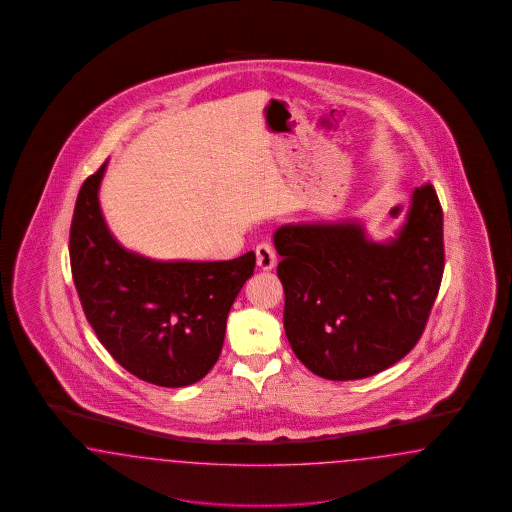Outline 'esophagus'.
Segmentation results:
<instances>
[{"instance_id": "obj_1", "label": "esophagus", "mask_w": 512, "mask_h": 512, "mask_svg": "<svg viewBox=\"0 0 512 512\" xmlns=\"http://www.w3.org/2000/svg\"><path fill=\"white\" fill-rule=\"evenodd\" d=\"M255 253H257V265H259V268H263V270H272L276 263H278V255H276L274 247L266 244V242L259 244L257 249H255Z\"/></svg>"}]
</instances>
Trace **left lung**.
I'll list each match as a JSON object with an SVG mask.
<instances>
[{
  "label": "left lung",
  "instance_id": "obj_1",
  "mask_svg": "<svg viewBox=\"0 0 512 512\" xmlns=\"http://www.w3.org/2000/svg\"><path fill=\"white\" fill-rule=\"evenodd\" d=\"M284 329L318 377L352 381L402 360L423 335L444 274L436 190H413L396 238L371 242L356 221L276 230Z\"/></svg>",
  "mask_w": 512,
  "mask_h": 512
}]
</instances>
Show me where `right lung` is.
<instances>
[{
	"mask_svg": "<svg viewBox=\"0 0 512 512\" xmlns=\"http://www.w3.org/2000/svg\"><path fill=\"white\" fill-rule=\"evenodd\" d=\"M104 162L80 188L70 266L83 312L112 358L158 387H186L219 360L226 318L251 278L255 253L232 261H152L116 242L104 223Z\"/></svg>",
	"mask_w": 512,
	"mask_h": 512,
	"instance_id": "add662e5",
	"label": "right lung"
}]
</instances>
